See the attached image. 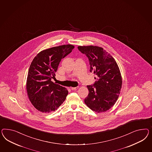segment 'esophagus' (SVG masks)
Returning a JSON list of instances; mask_svg holds the SVG:
<instances>
[{
    "mask_svg": "<svg viewBox=\"0 0 152 152\" xmlns=\"http://www.w3.org/2000/svg\"><path fill=\"white\" fill-rule=\"evenodd\" d=\"M78 87H79L78 86L75 87H71V90H77V89H78Z\"/></svg>",
    "mask_w": 152,
    "mask_h": 152,
    "instance_id": "34e87169",
    "label": "esophagus"
}]
</instances>
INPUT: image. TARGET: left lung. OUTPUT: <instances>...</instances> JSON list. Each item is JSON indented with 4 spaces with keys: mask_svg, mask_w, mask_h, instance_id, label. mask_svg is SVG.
Listing matches in <instances>:
<instances>
[{
    "mask_svg": "<svg viewBox=\"0 0 152 152\" xmlns=\"http://www.w3.org/2000/svg\"><path fill=\"white\" fill-rule=\"evenodd\" d=\"M88 58L90 72L96 75L94 85L87 86L89 93L85 103L97 113L110 109L118 99L122 80L118 66L115 59L102 48L95 46L78 47Z\"/></svg>",
    "mask_w": 152,
    "mask_h": 152,
    "instance_id": "left-lung-1",
    "label": "left lung"
}]
</instances>
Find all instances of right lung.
Segmentation results:
<instances>
[{"mask_svg":"<svg viewBox=\"0 0 152 152\" xmlns=\"http://www.w3.org/2000/svg\"><path fill=\"white\" fill-rule=\"evenodd\" d=\"M72 45L53 47L40 52L29 67L26 90L30 102L38 111L49 113L61 105L68 94L65 87L51 81L61 59L74 49Z\"/></svg>","mask_w":152,"mask_h":152,"instance_id":"right-lung-1","label":"right lung"}]
</instances>
